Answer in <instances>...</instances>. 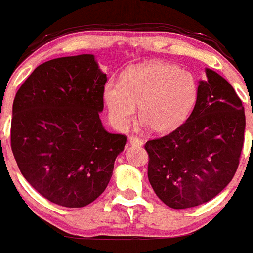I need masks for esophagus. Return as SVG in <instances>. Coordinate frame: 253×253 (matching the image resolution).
Masks as SVG:
<instances>
[{
    "mask_svg": "<svg viewBox=\"0 0 253 253\" xmlns=\"http://www.w3.org/2000/svg\"><path fill=\"white\" fill-rule=\"evenodd\" d=\"M128 141H129V144H131V145H138V146H141V145H143V141H141V140L139 139V138L129 137Z\"/></svg>",
    "mask_w": 253,
    "mask_h": 253,
    "instance_id": "esophagus-1",
    "label": "esophagus"
}]
</instances>
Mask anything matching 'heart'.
Wrapping results in <instances>:
<instances>
[{
	"mask_svg": "<svg viewBox=\"0 0 253 253\" xmlns=\"http://www.w3.org/2000/svg\"><path fill=\"white\" fill-rule=\"evenodd\" d=\"M198 86L193 76L170 63H149L127 72L121 85L105 86L104 101L113 124L125 131L139 105V119L154 133L177 128L188 118Z\"/></svg>",
	"mask_w": 253,
	"mask_h": 253,
	"instance_id": "b5f03b06",
	"label": "heart"
}]
</instances>
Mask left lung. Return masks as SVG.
I'll use <instances>...</instances> for the list:
<instances>
[{"label": "left lung", "mask_w": 253, "mask_h": 253, "mask_svg": "<svg viewBox=\"0 0 253 253\" xmlns=\"http://www.w3.org/2000/svg\"><path fill=\"white\" fill-rule=\"evenodd\" d=\"M199 80L197 101L184 124L146 141L148 176L158 198L173 209L211 201L239 166L245 113L234 88L212 69Z\"/></svg>", "instance_id": "8db88e82"}]
</instances>
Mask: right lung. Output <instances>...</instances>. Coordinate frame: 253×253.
I'll return each mask as SVG.
<instances>
[{"mask_svg":"<svg viewBox=\"0 0 253 253\" xmlns=\"http://www.w3.org/2000/svg\"><path fill=\"white\" fill-rule=\"evenodd\" d=\"M107 74L90 54L38 66L16 92L10 146L18 167L44 198L82 208L104 192L126 135L104 129Z\"/></svg>","mask_w":253,"mask_h":253,"instance_id":"1","label":"right lung"}]
</instances>
